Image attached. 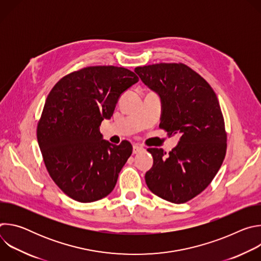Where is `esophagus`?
Returning <instances> with one entry per match:
<instances>
[{
  "label": "esophagus",
  "instance_id": "esophagus-1",
  "mask_svg": "<svg viewBox=\"0 0 261 261\" xmlns=\"http://www.w3.org/2000/svg\"><path fill=\"white\" fill-rule=\"evenodd\" d=\"M142 151H144V148L142 146H139L137 144L133 145V154H138V153H140Z\"/></svg>",
  "mask_w": 261,
  "mask_h": 261
}]
</instances>
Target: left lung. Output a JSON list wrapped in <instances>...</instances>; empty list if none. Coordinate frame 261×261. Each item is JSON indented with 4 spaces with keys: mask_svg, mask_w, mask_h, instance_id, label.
Here are the masks:
<instances>
[{
    "mask_svg": "<svg viewBox=\"0 0 261 261\" xmlns=\"http://www.w3.org/2000/svg\"><path fill=\"white\" fill-rule=\"evenodd\" d=\"M134 71L160 96L159 127L169 137L180 136L168 154L147 148L154 163L145 182L167 201L187 202L207 187L225 158L226 133L218 98L199 74L184 64L160 63Z\"/></svg>",
    "mask_w": 261,
    "mask_h": 261,
    "instance_id": "1",
    "label": "left lung"
}]
</instances>
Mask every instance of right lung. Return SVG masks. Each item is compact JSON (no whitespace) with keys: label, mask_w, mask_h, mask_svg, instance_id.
I'll return each instance as SVG.
<instances>
[{"label":"right lung","mask_w":261,"mask_h":261,"mask_svg":"<svg viewBox=\"0 0 261 261\" xmlns=\"http://www.w3.org/2000/svg\"><path fill=\"white\" fill-rule=\"evenodd\" d=\"M138 81L123 67H87L63 77L48 94L37 139L49 175L72 199L93 202L114 190L132 145L103 139L100 125Z\"/></svg>","instance_id":"add662e5"}]
</instances>
